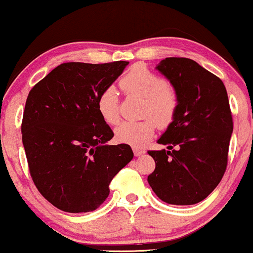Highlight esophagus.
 <instances>
[{"mask_svg": "<svg viewBox=\"0 0 253 253\" xmlns=\"http://www.w3.org/2000/svg\"><path fill=\"white\" fill-rule=\"evenodd\" d=\"M133 152L135 154V157H138V156H141V154L144 153L145 151L142 150V149H138V148H133Z\"/></svg>", "mask_w": 253, "mask_h": 253, "instance_id": "esophagus-1", "label": "esophagus"}]
</instances>
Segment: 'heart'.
<instances>
[{
  "instance_id": "heart-1",
  "label": "heart",
  "mask_w": 253,
  "mask_h": 253,
  "mask_svg": "<svg viewBox=\"0 0 253 253\" xmlns=\"http://www.w3.org/2000/svg\"><path fill=\"white\" fill-rule=\"evenodd\" d=\"M127 96L143 100L139 122H125L116 128V139L135 148L144 146L152 138L156 124L166 128L174 122L178 110L177 90L164 77L144 65H135L119 82ZM119 96L114 87L103 89L97 99V110L105 123L116 125L120 119Z\"/></svg>"
}]
</instances>
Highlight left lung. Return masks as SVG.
<instances>
[{
  "mask_svg": "<svg viewBox=\"0 0 253 253\" xmlns=\"http://www.w3.org/2000/svg\"><path fill=\"white\" fill-rule=\"evenodd\" d=\"M157 69L177 90L174 122L158 143L168 150L149 151L156 169L148 177L154 193L169 205L201 202L223 178L233 131L224 83L194 60L166 58Z\"/></svg>",
  "mask_w": 253,
  "mask_h": 253,
  "instance_id": "left-lung-1",
  "label": "left lung"
}]
</instances>
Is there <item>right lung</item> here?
Returning a JSON list of instances; mask_svg holds the SVG:
<instances>
[{
    "label": "right lung",
    "instance_id": "add662e5",
    "mask_svg": "<svg viewBox=\"0 0 253 253\" xmlns=\"http://www.w3.org/2000/svg\"><path fill=\"white\" fill-rule=\"evenodd\" d=\"M128 61L66 62L30 89L21 123L29 172L37 190L66 212H88L133 159L128 144L107 145L114 131L97 110L103 89Z\"/></svg>",
    "mask_w": 253,
    "mask_h": 253
}]
</instances>
